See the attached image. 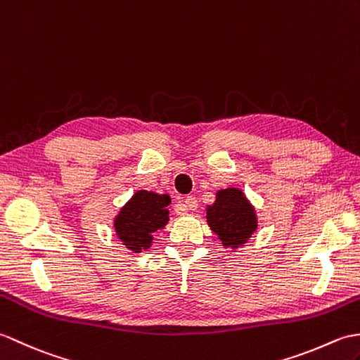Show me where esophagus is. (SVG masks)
Returning <instances> with one entry per match:
<instances>
[{
	"label": "esophagus",
	"mask_w": 360,
	"mask_h": 360,
	"mask_svg": "<svg viewBox=\"0 0 360 360\" xmlns=\"http://www.w3.org/2000/svg\"><path fill=\"white\" fill-rule=\"evenodd\" d=\"M197 207H198L197 198H195L194 195H188V197L185 198V202H183V205H181V210H180V212H179V214H186V211H188V210L194 211V210H197Z\"/></svg>",
	"instance_id": "obj_1"
}]
</instances>
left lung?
Wrapping results in <instances>:
<instances>
[{
    "mask_svg": "<svg viewBox=\"0 0 360 360\" xmlns=\"http://www.w3.org/2000/svg\"><path fill=\"white\" fill-rule=\"evenodd\" d=\"M206 221L221 245L231 250L243 246L257 229L254 206L238 188L217 191L215 202L206 206Z\"/></svg>",
    "mask_w": 360,
    "mask_h": 360,
    "instance_id": "1",
    "label": "left lung"
}]
</instances>
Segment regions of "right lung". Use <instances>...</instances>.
Segmentation results:
<instances>
[{
  "label": "right lung",
  "mask_w": 360,
  "mask_h": 360,
  "mask_svg": "<svg viewBox=\"0 0 360 360\" xmlns=\"http://www.w3.org/2000/svg\"><path fill=\"white\" fill-rule=\"evenodd\" d=\"M171 198L167 194L140 189L131 200L118 211L114 219L117 237L132 252L149 250L157 231L169 221L167 206Z\"/></svg>",
  "instance_id": "obj_1"
}]
</instances>
